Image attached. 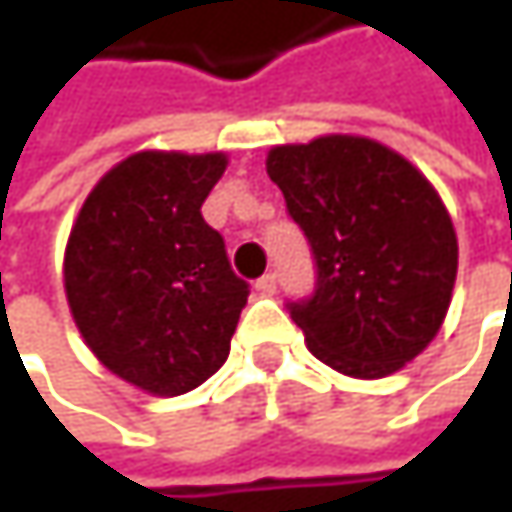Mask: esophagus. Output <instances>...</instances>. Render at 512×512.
Masks as SVG:
<instances>
[{"instance_id": "esophagus-1", "label": "esophagus", "mask_w": 512, "mask_h": 512, "mask_svg": "<svg viewBox=\"0 0 512 512\" xmlns=\"http://www.w3.org/2000/svg\"><path fill=\"white\" fill-rule=\"evenodd\" d=\"M275 287H278V278H275V272H266L263 278H257L255 290L260 296H272L275 293Z\"/></svg>"}]
</instances>
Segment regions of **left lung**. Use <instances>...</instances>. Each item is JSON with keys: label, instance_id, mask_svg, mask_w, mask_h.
Returning a JSON list of instances; mask_svg holds the SVG:
<instances>
[{"label": "left lung", "instance_id": "left-lung-1", "mask_svg": "<svg viewBox=\"0 0 512 512\" xmlns=\"http://www.w3.org/2000/svg\"><path fill=\"white\" fill-rule=\"evenodd\" d=\"M266 174L317 260V290L290 317L323 364L382 379L439 335L457 281V231L433 183L364 136L275 145Z\"/></svg>", "mask_w": 512, "mask_h": 512}]
</instances>
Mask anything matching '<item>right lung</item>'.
<instances>
[{"label":"right lung","mask_w":512,"mask_h":512,"mask_svg":"<svg viewBox=\"0 0 512 512\" xmlns=\"http://www.w3.org/2000/svg\"><path fill=\"white\" fill-rule=\"evenodd\" d=\"M225 168L222 151L127 156L88 192L67 237L64 293L82 341L154 397L186 394L225 364L249 299L201 216Z\"/></svg>","instance_id":"add662e5"}]
</instances>
